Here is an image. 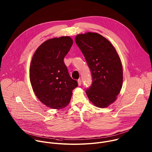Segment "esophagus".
<instances>
[{"label":"esophagus","mask_w":152,"mask_h":152,"mask_svg":"<svg viewBox=\"0 0 152 152\" xmlns=\"http://www.w3.org/2000/svg\"><path fill=\"white\" fill-rule=\"evenodd\" d=\"M77 83H78V85H79V86H80V85H81V84H82V81H81L80 79H79V80H77Z\"/></svg>","instance_id":"34e87169"}]
</instances>
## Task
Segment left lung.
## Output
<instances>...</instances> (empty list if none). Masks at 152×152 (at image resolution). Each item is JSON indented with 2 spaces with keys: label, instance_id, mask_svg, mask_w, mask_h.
<instances>
[{
  "label": "left lung",
  "instance_id": "left-lung-1",
  "mask_svg": "<svg viewBox=\"0 0 152 152\" xmlns=\"http://www.w3.org/2000/svg\"><path fill=\"white\" fill-rule=\"evenodd\" d=\"M75 41L91 69L92 84L86 93L96 107L106 108L114 102L123 82L120 58L114 45L96 32L78 34Z\"/></svg>",
  "mask_w": 152,
  "mask_h": 152
}]
</instances>
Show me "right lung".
Returning <instances> with one entry per match:
<instances>
[{"label":"right lung","mask_w":152,"mask_h":152,"mask_svg":"<svg viewBox=\"0 0 152 152\" xmlns=\"http://www.w3.org/2000/svg\"><path fill=\"white\" fill-rule=\"evenodd\" d=\"M73 42L69 36L49 39L37 48L32 56L31 84L38 99L49 108H65L70 101L73 90L77 86L63 61Z\"/></svg>","instance_id":"add662e5"}]
</instances>
